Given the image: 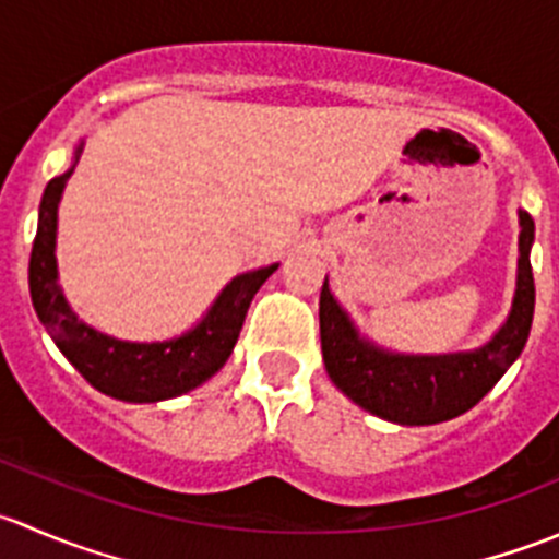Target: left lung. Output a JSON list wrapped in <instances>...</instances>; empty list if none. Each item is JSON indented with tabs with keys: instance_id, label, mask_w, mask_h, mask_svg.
<instances>
[{
	"instance_id": "left-lung-1",
	"label": "left lung",
	"mask_w": 559,
	"mask_h": 559,
	"mask_svg": "<svg viewBox=\"0 0 559 559\" xmlns=\"http://www.w3.org/2000/svg\"><path fill=\"white\" fill-rule=\"evenodd\" d=\"M520 273L506 324L481 348L456 354H394L359 337L337 306L330 284L321 286V357L332 384L359 408L394 425H438L471 411L520 357L533 324L535 284L530 267L535 224L520 211Z\"/></svg>"
}]
</instances>
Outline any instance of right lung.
Listing matches in <instances>:
<instances>
[{"label": "right lung", "mask_w": 559, "mask_h": 559, "mask_svg": "<svg viewBox=\"0 0 559 559\" xmlns=\"http://www.w3.org/2000/svg\"><path fill=\"white\" fill-rule=\"evenodd\" d=\"M83 145V143H81ZM75 151V162L81 156ZM75 165L48 180L39 202L37 235L29 259V292L35 311L59 352L94 389L123 403H159L205 384L224 368L259 286L278 264L251 270L229 281L194 330L162 343H129L83 324L67 306L56 270V211Z\"/></svg>", "instance_id": "right-lung-1"}]
</instances>
